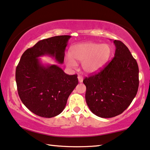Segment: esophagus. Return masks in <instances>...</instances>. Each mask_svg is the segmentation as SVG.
<instances>
[{
  "mask_svg": "<svg viewBox=\"0 0 150 150\" xmlns=\"http://www.w3.org/2000/svg\"><path fill=\"white\" fill-rule=\"evenodd\" d=\"M78 79H79V82H82V81H83V77L82 76H78Z\"/></svg>",
  "mask_w": 150,
  "mask_h": 150,
  "instance_id": "obj_1",
  "label": "esophagus"
}]
</instances>
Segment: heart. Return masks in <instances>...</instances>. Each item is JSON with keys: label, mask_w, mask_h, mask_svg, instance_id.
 I'll use <instances>...</instances> for the list:
<instances>
[{"label": "heart", "mask_w": 150, "mask_h": 150, "mask_svg": "<svg viewBox=\"0 0 150 150\" xmlns=\"http://www.w3.org/2000/svg\"><path fill=\"white\" fill-rule=\"evenodd\" d=\"M112 55V48L108 44L84 42L76 45L70 50V57H66L65 62L69 68L74 69L77 62L81 63L84 72L95 74L100 71Z\"/></svg>", "instance_id": "heart-1"}]
</instances>
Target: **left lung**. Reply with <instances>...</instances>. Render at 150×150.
Segmentation results:
<instances>
[{
	"mask_svg": "<svg viewBox=\"0 0 150 150\" xmlns=\"http://www.w3.org/2000/svg\"><path fill=\"white\" fill-rule=\"evenodd\" d=\"M112 60L97 74L83 80L85 99L93 114L112 118L122 113L136 96L139 87V67L127 47L120 40Z\"/></svg>",
	"mask_w": 150,
	"mask_h": 150,
	"instance_id": "8db88e82",
	"label": "left lung"
}]
</instances>
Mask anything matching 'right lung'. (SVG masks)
<instances>
[{
    "instance_id": "1",
    "label": "right lung",
    "mask_w": 150,
    "mask_h": 150,
    "mask_svg": "<svg viewBox=\"0 0 150 150\" xmlns=\"http://www.w3.org/2000/svg\"><path fill=\"white\" fill-rule=\"evenodd\" d=\"M70 36L41 40L28 49L17 65L16 80L22 103L37 116L52 118L62 112L79 83L77 74L68 75L57 65H43L38 57L49 55L63 64Z\"/></svg>"
}]
</instances>
